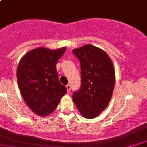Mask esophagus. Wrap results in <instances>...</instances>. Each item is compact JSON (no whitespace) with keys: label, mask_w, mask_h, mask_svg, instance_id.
<instances>
[{"label":"esophagus","mask_w":147,"mask_h":147,"mask_svg":"<svg viewBox=\"0 0 147 147\" xmlns=\"http://www.w3.org/2000/svg\"><path fill=\"white\" fill-rule=\"evenodd\" d=\"M66 88H67V90H68V92L69 93V92H71V85H70V84L66 85Z\"/></svg>","instance_id":"esophagus-1"}]
</instances>
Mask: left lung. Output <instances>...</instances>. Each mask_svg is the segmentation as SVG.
Returning a JSON list of instances; mask_svg holds the SVG:
<instances>
[{"label":"left lung","instance_id":"8db88e82","mask_svg":"<svg viewBox=\"0 0 147 147\" xmlns=\"http://www.w3.org/2000/svg\"><path fill=\"white\" fill-rule=\"evenodd\" d=\"M80 61L81 87L73 100L83 117H97L107 107L115 85V71L109 56L91 44L73 49Z\"/></svg>","mask_w":147,"mask_h":147}]
</instances>
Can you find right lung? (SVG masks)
<instances>
[{"label":"right lung","mask_w":147,"mask_h":147,"mask_svg":"<svg viewBox=\"0 0 147 147\" xmlns=\"http://www.w3.org/2000/svg\"><path fill=\"white\" fill-rule=\"evenodd\" d=\"M66 47L51 50L38 47L27 52L19 62L17 83L27 106L37 115L55 111L67 88L60 84L56 64Z\"/></svg>","instance_id":"obj_1"}]
</instances>
